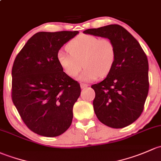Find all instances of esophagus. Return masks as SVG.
Returning <instances> with one entry per match:
<instances>
[{
  "instance_id": "1",
  "label": "esophagus",
  "mask_w": 161,
  "mask_h": 161,
  "mask_svg": "<svg viewBox=\"0 0 161 161\" xmlns=\"http://www.w3.org/2000/svg\"><path fill=\"white\" fill-rule=\"evenodd\" d=\"M87 86H88V85H87V84H82V83L80 84L81 88H85V87H87Z\"/></svg>"
}]
</instances>
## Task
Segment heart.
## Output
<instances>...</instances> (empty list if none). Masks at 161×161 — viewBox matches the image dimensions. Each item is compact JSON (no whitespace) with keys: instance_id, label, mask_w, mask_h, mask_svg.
I'll return each mask as SVG.
<instances>
[{"instance_id":"1","label":"heart","mask_w":161,"mask_h":161,"mask_svg":"<svg viewBox=\"0 0 161 161\" xmlns=\"http://www.w3.org/2000/svg\"><path fill=\"white\" fill-rule=\"evenodd\" d=\"M68 53L59 51L57 61L69 77H75L85 67L78 80L85 82L105 77L110 74L116 58L113 42L108 39H99L92 35L81 34L73 39L67 46Z\"/></svg>"}]
</instances>
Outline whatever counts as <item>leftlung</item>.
Listing matches in <instances>:
<instances>
[{
	"mask_svg": "<svg viewBox=\"0 0 161 161\" xmlns=\"http://www.w3.org/2000/svg\"><path fill=\"white\" fill-rule=\"evenodd\" d=\"M108 39L115 46L114 67L105 80L92 87L95 92L94 110L107 126L121 129L140 116L149 91V65L138 41L123 27L109 25L84 31Z\"/></svg>",
	"mask_w": 161,
	"mask_h": 161,
	"instance_id": "8db88e82",
	"label": "left lung"
}]
</instances>
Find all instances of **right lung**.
<instances>
[{
  "label": "right lung",
  "mask_w": 161,
  "mask_h": 161,
  "mask_svg": "<svg viewBox=\"0 0 161 161\" xmlns=\"http://www.w3.org/2000/svg\"><path fill=\"white\" fill-rule=\"evenodd\" d=\"M79 31H40L31 36L16 56L12 71V101L29 129L55 137L72 123L80 84L57 61L60 48Z\"/></svg>",
  "instance_id": "add662e5"
}]
</instances>
